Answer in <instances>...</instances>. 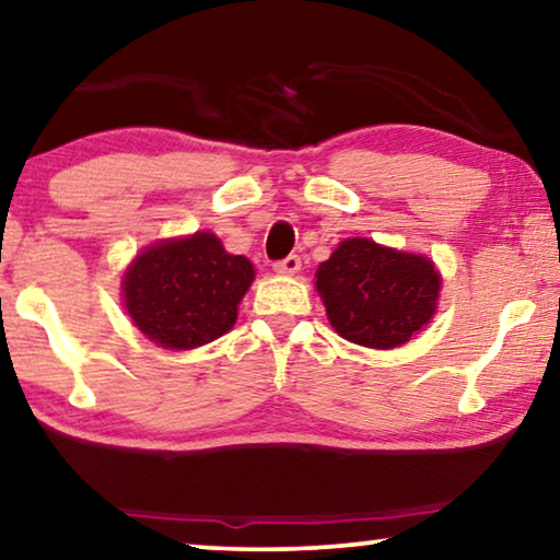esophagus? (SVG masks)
<instances>
[{"mask_svg":"<svg viewBox=\"0 0 560 560\" xmlns=\"http://www.w3.org/2000/svg\"><path fill=\"white\" fill-rule=\"evenodd\" d=\"M273 271L283 273V277H294V273L302 271V258L294 256V254L287 256V258H281V261L273 264Z\"/></svg>","mask_w":560,"mask_h":560,"instance_id":"34e87169","label":"esophagus"}]
</instances>
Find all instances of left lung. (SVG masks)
I'll return each mask as SVG.
<instances>
[{
	"label": "left lung",
	"mask_w": 560,
	"mask_h": 560,
	"mask_svg": "<svg viewBox=\"0 0 560 560\" xmlns=\"http://www.w3.org/2000/svg\"><path fill=\"white\" fill-rule=\"evenodd\" d=\"M440 287L430 258L395 252L370 238L341 241L316 269V291L334 331L372 349L410 341L435 314Z\"/></svg>",
	"instance_id": "8db88e82"
}]
</instances>
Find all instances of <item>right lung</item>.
Masks as SVG:
<instances>
[{
    "label": "right lung",
    "mask_w": 560,
    "mask_h": 560,
    "mask_svg": "<svg viewBox=\"0 0 560 560\" xmlns=\"http://www.w3.org/2000/svg\"><path fill=\"white\" fill-rule=\"evenodd\" d=\"M256 277L246 256H233L215 233L165 238L148 246L122 277L130 319L158 347L196 349L226 334Z\"/></svg>",
    "instance_id": "1"
}]
</instances>
